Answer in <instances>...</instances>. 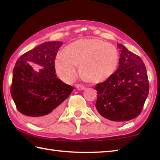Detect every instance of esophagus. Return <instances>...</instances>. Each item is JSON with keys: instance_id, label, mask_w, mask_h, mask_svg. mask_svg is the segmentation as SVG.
Masks as SVG:
<instances>
[{"instance_id": "34e87169", "label": "esophagus", "mask_w": 160, "mask_h": 160, "mask_svg": "<svg viewBox=\"0 0 160 160\" xmlns=\"http://www.w3.org/2000/svg\"><path fill=\"white\" fill-rule=\"evenodd\" d=\"M75 88L78 90H84L85 89V86H83L82 85H80V84H78V85H75Z\"/></svg>"}]
</instances>
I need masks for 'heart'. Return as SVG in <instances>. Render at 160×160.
<instances>
[{"label":"heart","instance_id":"b5f03b06","mask_svg":"<svg viewBox=\"0 0 160 160\" xmlns=\"http://www.w3.org/2000/svg\"><path fill=\"white\" fill-rule=\"evenodd\" d=\"M118 63V51L112 44L99 39H81L57 53L55 68L62 80L72 82L77 75L75 66H79L80 75L84 80L98 83L114 74Z\"/></svg>","mask_w":160,"mask_h":160}]
</instances>
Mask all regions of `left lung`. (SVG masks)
Here are the masks:
<instances>
[{
	"label": "left lung",
	"mask_w": 160,
	"mask_h": 160,
	"mask_svg": "<svg viewBox=\"0 0 160 160\" xmlns=\"http://www.w3.org/2000/svg\"><path fill=\"white\" fill-rule=\"evenodd\" d=\"M120 49L118 68L112 77L95 86L96 108L103 117L113 121H127L138 116L149 93L147 70L138 56L123 45Z\"/></svg>",
	"instance_id": "left-lung-1"
}]
</instances>
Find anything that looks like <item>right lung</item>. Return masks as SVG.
Wrapping results in <instances>:
<instances>
[{
  "label": "right lung",
  "instance_id": "1",
  "mask_svg": "<svg viewBox=\"0 0 160 160\" xmlns=\"http://www.w3.org/2000/svg\"><path fill=\"white\" fill-rule=\"evenodd\" d=\"M62 42H47L22 55L12 72L10 92L17 109L36 125L52 123L73 90L56 78L54 61ZM32 64L41 66L35 72Z\"/></svg>",
  "mask_w": 160,
  "mask_h": 160
}]
</instances>
